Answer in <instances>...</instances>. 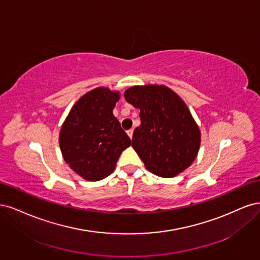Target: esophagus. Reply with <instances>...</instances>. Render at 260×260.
Wrapping results in <instances>:
<instances>
[{
    "instance_id": "34e87169",
    "label": "esophagus",
    "mask_w": 260,
    "mask_h": 260,
    "mask_svg": "<svg viewBox=\"0 0 260 260\" xmlns=\"http://www.w3.org/2000/svg\"><path fill=\"white\" fill-rule=\"evenodd\" d=\"M127 133H128L129 138H130V139H132V137H133V129H130V130H128V131H127Z\"/></svg>"
}]
</instances>
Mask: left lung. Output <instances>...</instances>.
I'll return each instance as SVG.
<instances>
[{"label": "left lung", "mask_w": 260, "mask_h": 260, "mask_svg": "<svg viewBox=\"0 0 260 260\" xmlns=\"http://www.w3.org/2000/svg\"><path fill=\"white\" fill-rule=\"evenodd\" d=\"M123 95L140 109L141 124L131 145L145 168L174 178L190 167L200 151L201 130L184 101L162 84L135 85Z\"/></svg>", "instance_id": "1"}]
</instances>
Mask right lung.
Returning <instances> with one entry per match:
<instances>
[{"instance_id":"right-lung-1","label":"right lung","mask_w":260,"mask_h":260,"mask_svg":"<svg viewBox=\"0 0 260 260\" xmlns=\"http://www.w3.org/2000/svg\"><path fill=\"white\" fill-rule=\"evenodd\" d=\"M120 93L104 86L86 92L70 109L59 132L64 160L86 181H100L115 170L131 141L113 114Z\"/></svg>"}]
</instances>
